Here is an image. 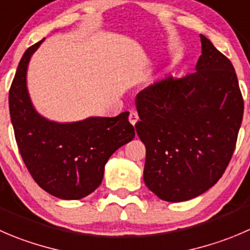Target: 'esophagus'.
<instances>
[{
	"instance_id": "obj_1",
	"label": "esophagus",
	"mask_w": 250,
	"mask_h": 250,
	"mask_svg": "<svg viewBox=\"0 0 250 250\" xmlns=\"http://www.w3.org/2000/svg\"><path fill=\"white\" fill-rule=\"evenodd\" d=\"M138 120H139V116H138V113L134 112V111H130V113H129V122L132 123L133 125H134L135 123L138 122Z\"/></svg>"
}]
</instances>
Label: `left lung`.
I'll list each match as a JSON object with an SVG mask.
<instances>
[{"label": "left lung", "instance_id": "1", "mask_svg": "<svg viewBox=\"0 0 250 250\" xmlns=\"http://www.w3.org/2000/svg\"><path fill=\"white\" fill-rule=\"evenodd\" d=\"M195 72L167 76L135 99L146 147L144 182L166 202H184L222 177L236 147L244 101L231 61L204 35Z\"/></svg>", "mask_w": 250, "mask_h": 250}]
</instances>
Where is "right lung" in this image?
Returning <instances> with one entry per match:
<instances>
[{
	"label": "right lung",
	"mask_w": 250,
	"mask_h": 250,
	"mask_svg": "<svg viewBox=\"0 0 250 250\" xmlns=\"http://www.w3.org/2000/svg\"><path fill=\"white\" fill-rule=\"evenodd\" d=\"M42 41L24 52L9 89L14 137L29 173L43 190L60 199H82L100 186L106 162L134 138V127L127 111L74 123L41 117L31 105L25 78L29 60Z\"/></svg>",
	"instance_id": "1"
}]
</instances>
